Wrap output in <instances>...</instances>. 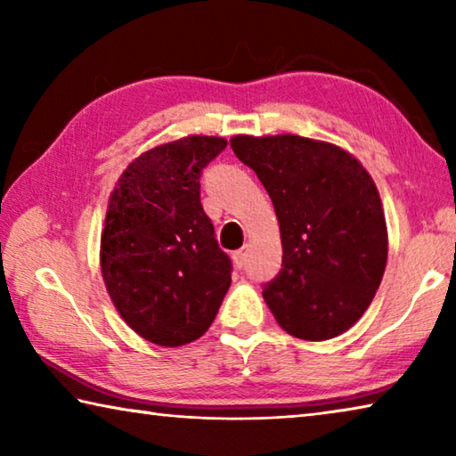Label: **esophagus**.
Wrapping results in <instances>:
<instances>
[{
	"mask_svg": "<svg viewBox=\"0 0 456 456\" xmlns=\"http://www.w3.org/2000/svg\"><path fill=\"white\" fill-rule=\"evenodd\" d=\"M247 251H249V245H243L241 249L233 253V261L237 267H243L247 264Z\"/></svg>",
	"mask_w": 456,
	"mask_h": 456,
	"instance_id": "1",
	"label": "esophagus"
}]
</instances>
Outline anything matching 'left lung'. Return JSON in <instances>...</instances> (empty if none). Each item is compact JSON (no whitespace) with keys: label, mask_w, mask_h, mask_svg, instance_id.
<instances>
[{"label":"left lung","mask_w":456,"mask_h":456,"mask_svg":"<svg viewBox=\"0 0 456 456\" xmlns=\"http://www.w3.org/2000/svg\"><path fill=\"white\" fill-rule=\"evenodd\" d=\"M272 197L281 272L264 289L280 326L307 342L331 339L372 304L388 259V231L372 176L348 151L297 134L231 138Z\"/></svg>","instance_id":"obj_1"}]
</instances>
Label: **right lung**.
Returning a JSON list of instances; mask_svg holds the SVG:
<instances>
[{
  "mask_svg": "<svg viewBox=\"0 0 456 456\" xmlns=\"http://www.w3.org/2000/svg\"><path fill=\"white\" fill-rule=\"evenodd\" d=\"M191 134L142 152L108 200L100 269L114 307L138 336L176 348L205 334L231 285L200 205V171L225 149Z\"/></svg>",
  "mask_w": 456,
  "mask_h": 456,
  "instance_id": "add662e5",
  "label": "right lung"
}]
</instances>
